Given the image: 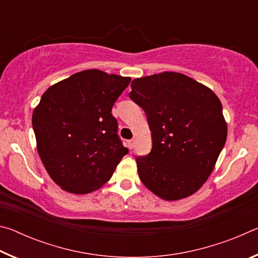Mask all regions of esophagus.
Wrapping results in <instances>:
<instances>
[{"label": "esophagus", "mask_w": 258, "mask_h": 258, "mask_svg": "<svg viewBox=\"0 0 258 258\" xmlns=\"http://www.w3.org/2000/svg\"><path fill=\"white\" fill-rule=\"evenodd\" d=\"M134 146H135L134 140H128V141H127V147L130 148V149H133Z\"/></svg>", "instance_id": "esophagus-1"}]
</instances>
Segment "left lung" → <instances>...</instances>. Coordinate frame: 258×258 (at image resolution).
Returning a JSON list of instances; mask_svg holds the SVG:
<instances>
[{
    "instance_id": "obj_1",
    "label": "left lung",
    "mask_w": 258,
    "mask_h": 258,
    "mask_svg": "<svg viewBox=\"0 0 258 258\" xmlns=\"http://www.w3.org/2000/svg\"><path fill=\"white\" fill-rule=\"evenodd\" d=\"M130 98L146 112L152 148L138 156L140 180L164 200L198 191L213 172L228 127L220 99L180 73L135 78Z\"/></svg>"
}]
</instances>
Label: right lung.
<instances>
[{
	"mask_svg": "<svg viewBox=\"0 0 258 258\" xmlns=\"http://www.w3.org/2000/svg\"><path fill=\"white\" fill-rule=\"evenodd\" d=\"M130 77L89 69L52 85L34 109L37 151L64 191L90 194L110 180L128 149L111 109Z\"/></svg>",
	"mask_w": 258,
	"mask_h": 258,
	"instance_id": "right-lung-1",
	"label": "right lung"
}]
</instances>
